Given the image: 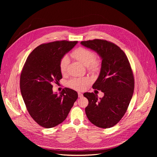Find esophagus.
<instances>
[{"mask_svg": "<svg viewBox=\"0 0 157 157\" xmlns=\"http://www.w3.org/2000/svg\"><path fill=\"white\" fill-rule=\"evenodd\" d=\"M83 96V94L81 93H78V97L79 98H82Z\"/></svg>", "mask_w": 157, "mask_h": 157, "instance_id": "34e87169", "label": "esophagus"}]
</instances>
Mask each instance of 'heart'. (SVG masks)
<instances>
[{
	"mask_svg": "<svg viewBox=\"0 0 157 157\" xmlns=\"http://www.w3.org/2000/svg\"><path fill=\"white\" fill-rule=\"evenodd\" d=\"M71 56L79 61L81 63L87 66V70L91 73H96L100 69V60L95 58V54L91 50L84 47H78L72 52ZM69 64V58L63 56L59 61V70L62 75L66 73ZM90 82L88 78H73L69 81L68 86L77 91H82L85 86Z\"/></svg>",
	"mask_w": 157,
	"mask_h": 157,
	"instance_id": "1",
	"label": "heart"
}]
</instances>
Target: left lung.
<instances>
[{"label":"left lung","mask_w":157,"mask_h":157,"mask_svg":"<svg viewBox=\"0 0 157 157\" xmlns=\"http://www.w3.org/2000/svg\"><path fill=\"white\" fill-rule=\"evenodd\" d=\"M81 44L97 52L102 59L100 74L93 88L104 96L99 99L93 93H84L89 101L86 116L97 127H112L123 117L133 96L134 78L130 63L125 53L110 41L94 39Z\"/></svg>","instance_id":"8db88e82"}]
</instances>
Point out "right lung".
<instances>
[{
	"label": "right lung",
	"mask_w": 157,
	"mask_h": 157,
	"mask_svg": "<svg viewBox=\"0 0 157 157\" xmlns=\"http://www.w3.org/2000/svg\"><path fill=\"white\" fill-rule=\"evenodd\" d=\"M78 43L56 41L43 43L29 55L22 69L20 87L27 109L40 126L52 128L68 116L78 93L65 87L58 94L53 92V84L62 78L59 61Z\"/></svg>",
	"instance_id": "add662e5"
}]
</instances>
